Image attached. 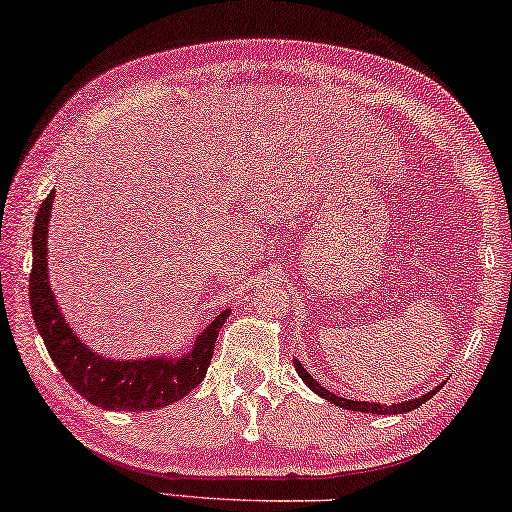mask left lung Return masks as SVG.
Instances as JSON below:
<instances>
[{"mask_svg": "<svg viewBox=\"0 0 512 512\" xmlns=\"http://www.w3.org/2000/svg\"><path fill=\"white\" fill-rule=\"evenodd\" d=\"M294 368H296V372H299V377L305 381V384H308V386L312 388V391H315L317 395H322L324 400H329V402H333V404H338V407H342V409L363 411V414H384V416H388V414H404V411L418 409V407H421V404H425L427 400H430L434 393L441 391V386H437V388H432L430 393L421 395V398H416V400H404V402H398V404L356 402V400H345V398H340V395H335V393H331V391H326V388H324L322 384H319V381H315V379L310 377V372L305 370L299 361H294Z\"/></svg>", "mask_w": 512, "mask_h": 512, "instance_id": "8db88e82", "label": "left lung"}]
</instances>
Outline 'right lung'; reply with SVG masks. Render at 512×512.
Masks as SVG:
<instances>
[{
  "label": "right lung",
  "instance_id": "right-lung-1",
  "mask_svg": "<svg viewBox=\"0 0 512 512\" xmlns=\"http://www.w3.org/2000/svg\"><path fill=\"white\" fill-rule=\"evenodd\" d=\"M52 200H55V193L45 197L36 213L32 234L34 264L29 273V305H32L36 329L41 333L52 363L82 398L101 409L149 411L181 400L207 375L220 326L230 317V310L220 312L207 329L197 335L193 349L181 354V358L154 356L121 361V358L91 352L66 324L48 282V225Z\"/></svg>",
  "mask_w": 512,
  "mask_h": 512
}]
</instances>
